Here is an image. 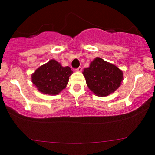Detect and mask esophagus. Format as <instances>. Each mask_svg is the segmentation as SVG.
<instances>
[{"mask_svg": "<svg viewBox=\"0 0 155 155\" xmlns=\"http://www.w3.org/2000/svg\"><path fill=\"white\" fill-rule=\"evenodd\" d=\"M75 71H77V72H81V71H82V68L79 67V68H78L75 69Z\"/></svg>", "mask_w": 155, "mask_h": 155, "instance_id": "esophagus-1", "label": "esophagus"}]
</instances>
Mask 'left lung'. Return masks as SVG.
I'll list each match as a JSON object with an SVG mask.
<instances>
[{"mask_svg": "<svg viewBox=\"0 0 155 155\" xmlns=\"http://www.w3.org/2000/svg\"><path fill=\"white\" fill-rule=\"evenodd\" d=\"M88 88L99 97L114 93L120 87L123 72L114 64L96 58L82 72Z\"/></svg>", "mask_w": 155, "mask_h": 155, "instance_id": "1", "label": "left lung"}]
</instances>
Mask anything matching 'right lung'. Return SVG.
Here are the masks:
<instances>
[{"label":"right lung","mask_w":155,"mask_h":155,"mask_svg":"<svg viewBox=\"0 0 155 155\" xmlns=\"http://www.w3.org/2000/svg\"><path fill=\"white\" fill-rule=\"evenodd\" d=\"M73 71L70 67L62 66L52 59L41 65L33 73L31 80L37 90L43 94L55 95L66 87Z\"/></svg>","instance_id":"add662e5"}]
</instances>
